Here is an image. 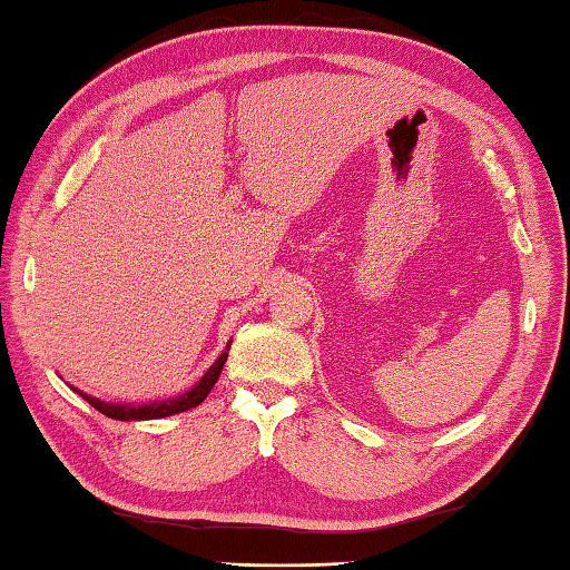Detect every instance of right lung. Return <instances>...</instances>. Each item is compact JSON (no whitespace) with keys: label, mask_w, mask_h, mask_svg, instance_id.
Masks as SVG:
<instances>
[{"label":"right lung","mask_w":570,"mask_h":570,"mask_svg":"<svg viewBox=\"0 0 570 570\" xmlns=\"http://www.w3.org/2000/svg\"><path fill=\"white\" fill-rule=\"evenodd\" d=\"M229 350V345H227ZM227 350L225 353L215 360V365L203 374L200 382L193 386L190 392L180 394L176 399H166V402H156V404H144V406H122V404H105L100 402V399H92L88 394L78 392L85 402H88L90 406H95L100 411V414L110 416V419H117V421H147V419H164V416H174V414H180V411H188L193 406H198L205 396L210 394V390L215 386L217 377H220L223 372V365L227 360Z\"/></svg>","instance_id":"right-lung-1"}]
</instances>
